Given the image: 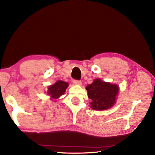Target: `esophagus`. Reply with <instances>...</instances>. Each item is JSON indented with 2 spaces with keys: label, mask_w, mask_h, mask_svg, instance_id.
<instances>
[{
  "label": "esophagus",
  "mask_w": 155,
  "mask_h": 155,
  "mask_svg": "<svg viewBox=\"0 0 155 155\" xmlns=\"http://www.w3.org/2000/svg\"><path fill=\"white\" fill-rule=\"evenodd\" d=\"M73 83L75 84H78V85H81V84H82L81 81H78V80H74L73 81Z\"/></svg>",
  "instance_id": "1"
}]
</instances>
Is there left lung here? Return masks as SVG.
Returning <instances> with one entry per match:
<instances>
[{
  "instance_id": "8db88e82",
  "label": "left lung",
  "mask_w": 155,
  "mask_h": 155,
  "mask_svg": "<svg viewBox=\"0 0 155 155\" xmlns=\"http://www.w3.org/2000/svg\"><path fill=\"white\" fill-rule=\"evenodd\" d=\"M87 95L91 102L90 107L95 110H105L111 107L116 103L119 87L100 79H95L86 87Z\"/></svg>"
}]
</instances>
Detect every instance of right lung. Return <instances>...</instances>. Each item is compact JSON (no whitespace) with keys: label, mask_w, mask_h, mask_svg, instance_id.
<instances>
[{"label":"right lung","mask_w":155,"mask_h":155,"mask_svg":"<svg viewBox=\"0 0 155 155\" xmlns=\"http://www.w3.org/2000/svg\"><path fill=\"white\" fill-rule=\"evenodd\" d=\"M68 87V83L62 81H58L56 83L48 87V95L52 99H57L64 93L66 88Z\"/></svg>","instance_id":"right-lung-1"}]
</instances>
